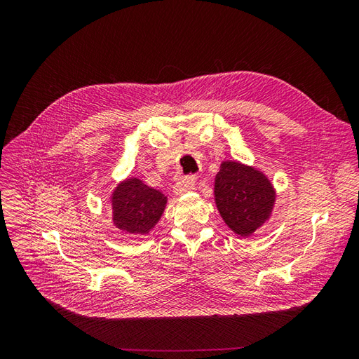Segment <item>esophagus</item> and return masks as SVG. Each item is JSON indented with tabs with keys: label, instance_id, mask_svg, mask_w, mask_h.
<instances>
[{
	"label": "esophagus",
	"instance_id": "1",
	"mask_svg": "<svg viewBox=\"0 0 359 359\" xmlns=\"http://www.w3.org/2000/svg\"><path fill=\"white\" fill-rule=\"evenodd\" d=\"M173 190H175L177 194H186V193H189V191L196 190V182H194V180L190 178V177L181 178V180L175 184V187H173Z\"/></svg>",
	"mask_w": 359,
	"mask_h": 359
}]
</instances>
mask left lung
Wrapping results in <instances>:
<instances>
[{
    "mask_svg": "<svg viewBox=\"0 0 359 359\" xmlns=\"http://www.w3.org/2000/svg\"><path fill=\"white\" fill-rule=\"evenodd\" d=\"M277 193L273 182L256 166L223 160L214 181V201L229 229L247 238L273 214Z\"/></svg>",
    "mask_w": 359,
    "mask_h": 359,
    "instance_id": "8db88e82",
    "label": "left lung"
}]
</instances>
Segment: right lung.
<instances>
[{"label":"right lung","instance_id":"obj_1","mask_svg":"<svg viewBox=\"0 0 359 359\" xmlns=\"http://www.w3.org/2000/svg\"><path fill=\"white\" fill-rule=\"evenodd\" d=\"M109 203L116 229L128 235H148L165 212L168 198L137 177H128L116 184Z\"/></svg>","mask_w":359,"mask_h":359}]
</instances>
